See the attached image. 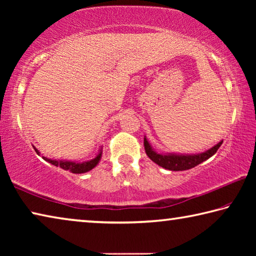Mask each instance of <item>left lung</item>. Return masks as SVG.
I'll return each instance as SVG.
<instances>
[{
    "mask_svg": "<svg viewBox=\"0 0 256 256\" xmlns=\"http://www.w3.org/2000/svg\"><path fill=\"white\" fill-rule=\"evenodd\" d=\"M222 144V140L219 141L216 146H212L209 150L204 151L201 154H174V152H157L152 146L150 144L148 138L144 136V149L146 154H148V157L152 160L154 164H157L158 166L164 168V170H170L174 172L178 170H190V168L198 166V164H201L206 160L212 157L216 150L219 149V146Z\"/></svg>",
    "mask_w": 256,
    "mask_h": 256,
    "instance_id": "left-lung-1",
    "label": "left lung"
}]
</instances>
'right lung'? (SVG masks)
Wrapping results in <instances>:
<instances>
[{"mask_svg": "<svg viewBox=\"0 0 256 256\" xmlns=\"http://www.w3.org/2000/svg\"><path fill=\"white\" fill-rule=\"evenodd\" d=\"M34 151H36L38 156H42L40 152V150L36 149V146H32ZM102 156V146H100V148L98 150V154H96V157L86 160V162H72V160H63V159H52V158H47L45 156H42V158L45 160V162H50L52 164H54L56 167H60L64 170H68L70 172H73V174H84V172H90L94 170V167L97 166L100 162Z\"/></svg>", "mask_w": 256, "mask_h": 256, "instance_id": "1", "label": "right lung"}]
</instances>
